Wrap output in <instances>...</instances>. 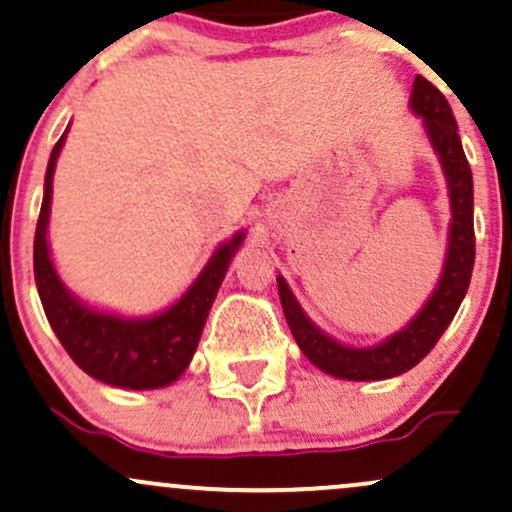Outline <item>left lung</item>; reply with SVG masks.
Returning a JSON list of instances; mask_svg holds the SVG:
<instances>
[{"mask_svg":"<svg viewBox=\"0 0 512 512\" xmlns=\"http://www.w3.org/2000/svg\"><path fill=\"white\" fill-rule=\"evenodd\" d=\"M411 108L416 115L424 117L426 132L431 137L433 149L438 151L443 163L445 178H448L450 204H452V226L448 260H445L443 276L438 281V289L428 298L421 313L390 337L387 342L373 349H351L322 334L313 322L305 317L301 305L296 303L293 293L281 276H276L279 284L281 308H284L286 322H289L293 339L301 346V351L317 368L334 378L344 380H385L395 375L407 373L424 358L460 308L464 293L469 289L474 269V187L472 168L462 151L457 122L452 115L448 98L438 91L424 76H416L411 88Z\"/></svg>","mask_w":512,"mask_h":512,"instance_id":"8db88e82","label":"left lung"}]
</instances>
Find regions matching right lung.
I'll return each mask as SVG.
<instances>
[{
  "instance_id": "obj_1",
  "label": "right lung",
  "mask_w": 512,
  "mask_h": 512,
  "mask_svg": "<svg viewBox=\"0 0 512 512\" xmlns=\"http://www.w3.org/2000/svg\"><path fill=\"white\" fill-rule=\"evenodd\" d=\"M62 144L64 134L50 154L43 207H40L33 240L35 286H38L50 327L76 366L101 383L127 387V390H154V387L170 385L190 366L209 308L233 252L243 243V233L214 252L190 291L178 303L170 305L166 313L146 317V320H125V317L96 313L64 289L52 267L48 238H45L52 199V173H55Z\"/></svg>"
}]
</instances>
